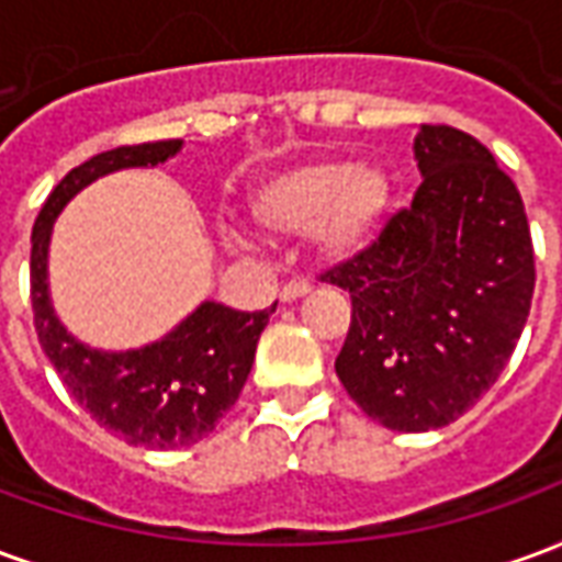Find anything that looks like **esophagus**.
Returning <instances> with one entry per match:
<instances>
[{"instance_id": "1", "label": "esophagus", "mask_w": 562, "mask_h": 562, "mask_svg": "<svg viewBox=\"0 0 562 562\" xmlns=\"http://www.w3.org/2000/svg\"><path fill=\"white\" fill-rule=\"evenodd\" d=\"M310 282L306 280H292V282H285L282 285V292H280V301L282 304H292V301H297V297H304V294H310Z\"/></svg>"}]
</instances>
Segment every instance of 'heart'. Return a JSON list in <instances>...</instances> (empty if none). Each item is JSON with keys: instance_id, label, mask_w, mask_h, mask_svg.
Masks as SVG:
<instances>
[{"instance_id": "heart-1", "label": "heart", "mask_w": 562, "mask_h": 562, "mask_svg": "<svg viewBox=\"0 0 562 562\" xmlns=\"http://www.w3.org/2000/svg\"><path fill=\"white\" fill-rule=\"evenodd\" d=\"M397 198L382 161L322 156L270 173L249 195V220L270 237L310 232L316 252L346 265L373 249Z\"/></svg>"}]
</instances>
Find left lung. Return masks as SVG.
Instances as JSON below:
<instances>
[{"instance_id":"left-lung-1","label":"left lung","mask_w":562,"mask_h":562,"mask_svg":"<svg viewBox=\"0 0 562 562\" xmlns=\"http://www.w3.org/2000/svg\"><path fill=\"white\" fill-rule=\"evenodd\" d=\"M413 149V207L325 273L352 297L342 389L401 434L446 427L494 385L536 285L524 201L491 149L451 126H422Z\"/></svg>"}]
</instances>
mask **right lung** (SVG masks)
Wrapping results in <instances>:
<instances>
[{
    "label": "right lung",
    "instance_id": "right-lung-1",
    "mask_svg": "<svg viewBox=\"0 0 562 562\" xmlns=\"http://www.w3.org/2000/svg\"><path fill=\"white\" fill-rule=\"evenodd\" d=\"M183 140H153L92 156L59 180L32 225V313L44 355L66 382L68 394L128 446H192L232 409L256 361V346L270 310L240 313L201 301L161 340L126 352H104L80 342L59 322L50 301L47 256L56 216L80 189L126 168H156L173 159Z\"/></svg>",
    "mask_w": 562,
    "mask_h": 562
}]
</instances>
